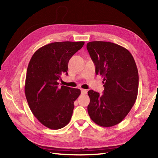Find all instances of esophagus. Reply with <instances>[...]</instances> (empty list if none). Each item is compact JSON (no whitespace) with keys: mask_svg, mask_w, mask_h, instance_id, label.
Returning a JSON list of instances; mask_svg holds the SVG:
<instances>
[{"mask_svg":"<svg viewBox=\"0 0 158 158\" xmlns=\"http://www.w3.org/2000/svg\"><path fill=\"white\" fill-rule=\"evenodd\" d=\"M81 94H86L87 92H88V90L84 89H81Z\"/></svg>","mask_w":158,"mask_h":158,"instance_id":"34e87169","label":"esophagus"}]
</instances>
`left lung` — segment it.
Segmentation results:
<instances>
[{"instance_id":"obj_1","label":"left lung","mask_w":158,"mask_h":158,"mask_svg":"<svg viewBox=\"0 0 158 158\" xmlns=\"http://www.w3.org/2000/svg\"><path fill=\"white\" fill-rule=\"evenodd\" d=\"M87 49L103 77V94L89 90L88 111L94 122L102 127L119 123L132 108L138 95L139 73L133 56L115 43L92 41Z\"/></svg>"}]
</instances>
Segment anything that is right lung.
Instances as JSON below:
<instances>
[{
	"instance_id": "add662e5",
	"label": "right lung",
	"mask_w": 158,
	"mask_h": 158,
	"mask_svg": "<svg viewBox=\"0 0 158 158\" xmlns=\"http://www.w3.org/2000/svg\"><path fill=\"white\" fill-rule=\"evenodd\" d=\"M84 43H49L36 50L30 60L25 81L26 98L33 115L48 128H62L71 119L74 102L81 90L60 87L58 81L62 74L68 75L69 60Z\"/></svg>"
}]
</instances>
